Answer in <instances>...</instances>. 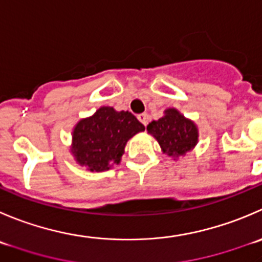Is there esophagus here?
I'll return each mask as SVG.
<instances>
[{"mask_svg":"<svg viewBox=\"0 0 262 262\" xmlns=\"http://www.w3.org/2000/svg\"><path fill=\"white\" fill-rule=\"evenodd\" d=\"M148 119H149V115H148V114H146V113L139 114V115H138V120L141 121V123L143 124L144 126H146L147 124H148Z\"/></svg>","mask_w":262,"mask_h":262,"instance_id":"1","label":"esophagus"}]
</instances>
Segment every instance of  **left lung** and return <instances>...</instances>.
I'll return each instance as SVG.
<instances>
[{"label":"left lung","mask_w":262,"mask_h":262,"mask_svg":"<svg viewBox=\"0 0 262 262\" xmlns=\"http://www.w3.org/2000/svg\"><path fill=\"white\" fill-rule=\"evenodd\" d=\"M147 132L159 142L162 154L172 160L185 156L199 143V128L194 121L174 107L166 108L159 120L151 121Z\"/></svg>","instance_id":"obj_1"}]
</instances>
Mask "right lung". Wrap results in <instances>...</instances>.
I'll use <instances>...</instances> for the list:
<instances>
[{
  "label": "right lung",
  "instance_id": "obj_1",
  "mask_svg": "<svg viewBox=\"0 0 262 262\" xmlns=\"http://www.w3.org/2000/svg\"><path fill=\"white\" fill-rule=\"evenodd\" d=\"M143 130L144 125L132 113L102 106L75 124L70 152L75 162L90 171H106L120 164L126 142Z\"/></svg>",
  "mask_w": 262,
  "mask_h": 262
}]
</instances>
